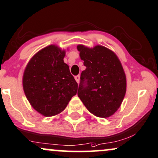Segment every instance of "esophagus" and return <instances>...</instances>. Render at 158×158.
I'll list each match as a JSON object with an SVG mask.
<instances>
[{
	"label": "esophagus",
	"mask_w": 158,
	"mask_h": 158,
	"mask_svg": "<svg viewBox=\"0 0 158 158\" xmlns=\"http://www.w3.org/2000/svg\"><path fill=\"white\" fill-rule=\"evenodd\" d=\"M75 81H77V83H79V82H80V75H76V76L75 77Z\"/></svg>",
	"instance_id": "34e87169"
}]
</instances>
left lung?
Returning a JSON list of instances; mask_svg holds the SVG:
<instances>
[{"label":"left lung","mask_w":158,"mask_h":158,"mask_svg":"<svg viewBox=\"0 0 158 158\" xmlns=\"http://www.w3.org/2000/svg\"><path fill=\"white\" fill-rule=\"evenodd\" d=\"M83 60L77 96L90 112L99 118L111 116L120 107L126 91V78L118 56L106 47H77Z\"/></svg>","instance_id":"8db88e82"}]
</instances>
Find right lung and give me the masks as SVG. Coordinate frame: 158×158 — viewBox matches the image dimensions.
<instances>
[{
  "mask_svg": "<svg viewBox=\"0 0 158 158\" xmlns=\"http://www.w3.org/2000/svg\"><path fill=\"white\" fill-rule=\"evenodd\" d=\"M64 51L51 45L39 51L24 70L22 82L27 99L46 117L62 112L77 93V83L64 62Z\"/></svg>",
  "mask_w": 158,
  "mask_h": 158,
  "instance_id": "right-lung-1",
  "label": "right lung"
}]
</instances>
